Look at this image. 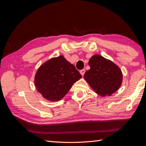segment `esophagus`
Masks as SVG:
<instances>
[{
	"mask_svg": "<svg viewBox=\"0 0 146 146\" xmlns=\"http://www.w3.org/2000/svg\"><path fill=\"white\" fill-rule=\"evenodd\" d=\"M80 74H82V76H83V75L85 74V69H83L80 70Z\"/></svg>",
	"mask_w": 146,
	"mask_h": 146,
	"instance_id": "obj_1",
	"label": "esophagus"
}]
</instances>
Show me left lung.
Returning a JSON list of instances; mask_svg holds the SVG:
<instances>
[{"label":"left lung","mask_w":146,"mask_h":146,"mask_svg":"<svg viewBox=\"0 0 146 146\" xmlns=\"http://www.w3.org/2000/svg\"><path fill=\"white\" fill-rule=\"evenodd\" d=\"M89 65L90 69L85 73L84 78L97 94L109 96L121 86V70L112 61L96 55L90 60Z\"/></svg>","instance_id":"8db88e82"}]
</instances>
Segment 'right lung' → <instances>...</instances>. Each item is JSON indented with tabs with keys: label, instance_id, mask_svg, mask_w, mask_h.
I'll return each mask as SVG.
<instances>
[{
	"label": "right lung",
	"instance_id": "right-lung-1",
	"mask_svg": "<svg viewBox=\"0 0 146 146\" xmlns=\"http://www.w3.org/2000/svg\"><path fill=\"white\" fill-rule=\"evenodd\" d=\"M82 78L76 67L63 56L52 58L38 70L35 86L42 96L50 101L61 100L73 84Z\"/></svg>",
	"mask_w": 146,
	"mask_h": 146
}]
</instances>
